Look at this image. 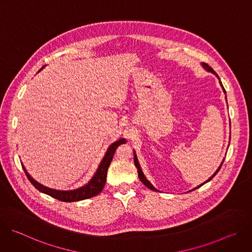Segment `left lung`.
Wrapping results in <instances>:
<instances>
[{"label":"left lung","instance_id":"left-lung-1","mask_svg":"<svg viewBox=\"0 0 252 252\" xmlns=\"http://www.w3.org/2000/svg\"><path fill=\"white\" fill-rule=\"evenodd\" d=\"M201 65H202V67L206 70V71H209V73H211V74H213L215 77H217L218 79H219V81H220V87L222 88V91H223V93L226 94V92H225V90H224V88H223V86H222V83L220 82V77L218 76V74L217 73H215V71L212 69V67H210L207 63H201ZM225 98H226V96H225ZM133 161H134V165H135V167L137 168V173H138V178H139V181L143 184V185H145L147 188H149L150 189H152V190H154V191H158L151 183H150V181H148V179H147V177H146V175L145 174H143V172H142V170H141V167H140V165H139V162H138V159H137V157H136V154H135V152L133 151ZM223 161H224V158L222 159V162L220 163V165L219 166V168L217 169V171H215L208 179H207V181L206 182H204L203 184H201L200 186H197L196 188H194V189H192L191 190H194V189H197L198 188H200L201 186H203L204 184H206V183H208L209 181H211V179L213 178V176L215 175V174H217L219 171H220V167H221V165H222V163H223ZM191 190H189V191H191Z\"/></svg>","mask_w":252,"mask_h":252}]
</instances>
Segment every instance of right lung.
Returning a JSON list of instances; mask_svg holds the SVG:
<instances>
[{
  "label": "right lung",
  "mask_w": 252,
  "mask_h": 252,
  "mask_svg": "<svg viewBox=\"0 0 252 252\" xmlns=\"http://www.w3.org/2000/svg\"><path fill=\"white\" fill-rule=\"evenodd\" d=\"M44 67L45 66H43L39 71H41ZM126 138H120V139L116 140L115 142H113L112 145L107 148V151L105 152L101 161L99 162V164L97 166L96 171L94 172V176L90 179V182H88V184H86L85 186H83L79 189H71V190H58V189H50L48 187L43 186L42 184L38 183L37 181H34V179L30 175V173L27 171L23 162H21V163H22L23 169H24L27 177L29 178V181L39 191H41L45 194H48V195H50L56 199H59L61 201H64V202L80 201V200L94 197V196L97 195L102 190V189L105 185V181H106L107 169H109V166L112 162L115 152L119 146H121V145H123V143H126Z\"/></svg>",
  "instance_id": "right-lung-1"
}]
</instances>
